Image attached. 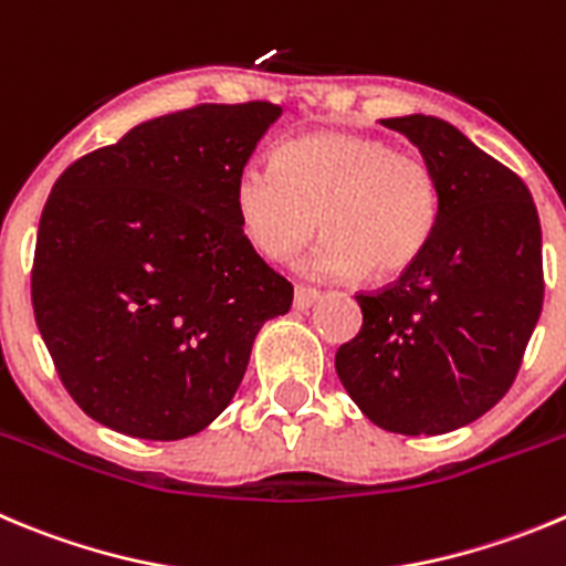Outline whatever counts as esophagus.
Masks as SVG:
<instances>
[{
  "mask_svg": "<svg viewBox=\"0 0 566 566\" xmlns=\"http://www.w3.org/2000/svg\"><path fill=\"white\" fill-rule=\"evenodd\" d=\"M317 300H319L317 289H308V286H297V289H294V308H297V311L311 308V305L317 303Z\"/></svg>",
  "mask_w": 566,
  "mask_h": 566,
  "instance_id": "esophagus-1",
  "label": "esophagus"
}]
</instances>
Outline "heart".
<instances>
[{"instance_id": "obj_1", "label": "heart", "mask_w": 566, "mask_h": 566, "mask_svg": "<svg viewBox=\"0 0 566 566\" xmlns=\"http://www.w3.org/2000/svg\"><path fill=\"white\" fill-rule=\"evenodd\" d=\"M277 170L243 165L232 205L243 238L269 261H286L323 224L305 272L319 280L401 277L438 227L440 188L418 151L385 137L311 132L274 151Z\"/></svg>"}]
</instances>
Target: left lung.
<instances>
[{"mask_svg":"<svg viewBox=\"0 0 566 566\" xmlns=\"http://www.w3.org/2000/svg\"><path fill=\"white\" fill-rule=\"evenodd\" d=\"M381 126L432 165L438 227L392 286L356 294L361 328L336 350L347 396L376 427L443 434L489 412L520 373L542 314V227L520 176L440 117Z\"/></svg>","mask_w":566,"mask_h":566,"instance_id":"obj_1","label":"left lung"}]
</instances>
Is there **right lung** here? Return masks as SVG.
<instances>
[{
	"mask_svg": "<svg viewBox=\"0 0 566 566\" xmlns=\"http://www.w3.org/2000/svg\"><path fill=\"white\" fill-rule=\"evenodd\" d=\"M283 108H185L72 163L46 199L33 311L66 392L103 427H210L294 289L243 238L232 185Z\"/></svg>",
	"mask_w": 566,
	"mask_h": 566,
	"instance_id": "add662e5",
	"label": "right lung"
}]
</instances>
